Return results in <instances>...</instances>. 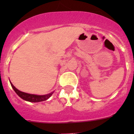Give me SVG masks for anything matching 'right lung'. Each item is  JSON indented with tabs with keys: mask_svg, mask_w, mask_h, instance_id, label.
<instances>
[{
	"mask_svg": "<svg viewBox=\"0 0 134 134\" xmlns=\"http://www.w3.org/2000/svg\"><path fill=\"white\" fill-rule=\"evenodd\" d=\"M10 82V80H9ZM10 84L12 87L13 90H14V92L17 93V95L19 97L21 98L22 99H23L25 100L28 101V102H31V103H38V102H42V101L46 100L47 99L49 98L54 93V92H52L51 93H48V94H45V95H36V94H31V93H27L23 92L20 90H18V89H16L12 82H10Z\"/></svg>",
	"mask_w": 134,
	"mask_h": 134,
	"instance_id": "add662e5",
	"label": "right lung"
}]
</instances>
